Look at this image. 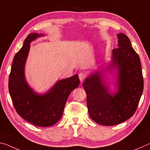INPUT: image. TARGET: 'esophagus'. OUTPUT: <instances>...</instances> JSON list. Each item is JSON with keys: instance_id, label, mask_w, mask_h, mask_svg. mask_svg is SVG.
Segmentation results:
<instances>
[{"instance_id": "1", "label": "esophagus", "mask_w": 150, "mask_h": 150, "mask_svg": "<svg viewBox=\"0 0 150 150\" xmlns=\"http://www.w3.org/2000/svg\"><path fill=\"white\" fill-rule=\"evenodd\" d=\"M85 74L84 73H79V78L81 82H83V81L85 79Z\"/></svg>"}]
</instances>
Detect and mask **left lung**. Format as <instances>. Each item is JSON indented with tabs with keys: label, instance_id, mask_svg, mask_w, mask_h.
<instances>
[{
	"label": "left lung",
	"instance_id": "left-lung-1",
	"mask_svg": "<svg viewBox=\"0 0 150 150\" xmlns=\"http://www.w3.org/2000/svg\"><path fill=\"white\" fill-rule=\"evenodd\" d=\"M117 37L118 48L112 50L110 62L89 73L83 83L89 116L104 126L116 125L131 118L144 89L138 55L126 35L119 33Z\"/></svg>",
	"mask_w": 150,
	"mask_h": 150
}]
</instances>
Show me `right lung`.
Masks as SVG:
<instances>
[{"instance_id":"right-lung-1","label":"right lung","mask_w":150,"mask_h":150,"mask_svg":"<svg viewBox=\"0 0 150 150\" xmlns=\"http://www.w3.org/2000/svg\"><path fill=\"white\" fill-rule=\"evenodd\" d=\"M44 34L31 33L15 55L9 76L10 95L17 113L35 126L47 127L62 118L67 100L71 91L79 85L78 75L58 80L44 93H38L30 87L25 76V66L30 44Z\"/></svg>"}]
</instances>
